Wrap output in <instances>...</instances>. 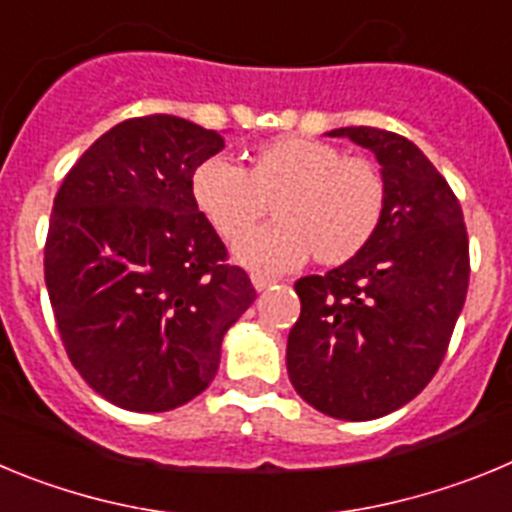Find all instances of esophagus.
I'll return each mask as SVG.
<instances>
[{
    "label": "esophagus",
    "instance_id": "1",
    "mask_svg": "<svg viewBox=\"0 0 512 512\" xmlns=\"http://www.w3.org/2000/svg\"><path fill=\"white\" fill-rule=\"evenodd\" d=\"M251 282H253V287H256V289H259V292H261V289H266V287H269V284H271V279H269V277H261V274H253V277H251Z\"/></svg>",
    "mask_w": 512,
    "mask_h": 512
}]
</instances>
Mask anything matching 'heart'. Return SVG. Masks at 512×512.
<instances>
[{
  "label": "heart",
  "mask_w": 512,
  "mask_h": 512,
  "mask_svg": "<svg viewBox=\"0 0 512 512\" xmlns=\"http://www.w3.org/2000/svg\"><path fill=\"white\" fill-rule=\"evenodd\" d=\"M192 197L228 243L240 241L272 205L278 225L238 243V261L284 271L307 256L343 266L364 251L387 210V182L372 158L346 156L305 135H282L251 148L246 166L207 158L192 174Z\"/></svg>",
  "instance_id": "1"
}]
</instances>
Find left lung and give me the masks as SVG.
Segmentation results:
<instances>
[{
  "label": "left lung",
  "mask_w": 512,
  "mask_h": 512,
  "mask_svg": "<svg viewBox=\"0 0 512 512\" xmlns=\"http://www.w3.org/2000/svg\"><path fill=\"white\" fill-rule=\"evenodd\" d=\"M328 135L377 156L387 210L356 259L295 282L302 310L287 338V372L320 413L374 420L420 395L446 356L467 300V225L413 140L366 125Z\"/></svg>",
  "instance_id": "left-lung-1"
}]
</instances>
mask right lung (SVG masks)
I'll list each match as a JSON object with an SVG mask.
<instances>
[{"instance_id":"1","label":"right lung","mask_w":512,"mask_h":512,"mask_svg":"<svg viewBox=\"0 0 512 512\" xmlns=\"http://www.w3.org/2000/svg\"><path fill=\"white\" fill-rule=\"evenodd\" d=\"M225 140L184 117H130L71 166L53 200L45 287L76 372L112 405L174 410L207 390L256 289L192 197Z\"/></svg>"}]
</instances>
